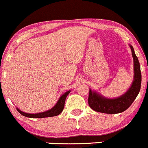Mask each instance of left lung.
Wrapping results in <instances>:
<instances>
[{
  "instance_id": "left-lung-1",
  "label": "left lung",
  "mask_w": 148,
  "mask_h": 148,
  "mask_svg": "<svg viewBox=\"0 0 148 148\" xmlns=\"http://www.w3.org/2000/svg\"><path fill=\"white\" fill-rule=\"evenodd\" d=\"M134 60V79L130 88L123 95L114 99L106 98L96 92L89 90L88 105L97 112L106 114H117L127 110L137 97L141 85L140 64L132 46L130 45Z\"/></svg>"
}]
</instances>
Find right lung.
I'll return each mask as SVG.
<instances>
[{"label":"right lung","mask_w":148,"mask_h":148,"mask_svg":"<svg viewBox=\"0 0 148 148\" xmlns=\"http://www.w3.org/2000/svg\"><path fill=\"white\" fill-rule=\"evenodd\" d=\"M70 92L71 90H69L67 91V92H66L64 94H63L60 97V99H58V101L57 103H56V104L55 105V106L53 107L51 109H50V110L45 111V112L36 113V114H30V113H26L23 112V111L19 110L18 108H16V109H17V110L21 113L22 115L29 118H45L57 116L62 112L64 107L66 98L67 95L70 93Z\"/></svg>","instance_id":"add662e5"}]
</instances>
